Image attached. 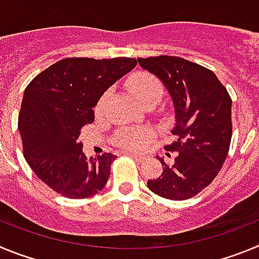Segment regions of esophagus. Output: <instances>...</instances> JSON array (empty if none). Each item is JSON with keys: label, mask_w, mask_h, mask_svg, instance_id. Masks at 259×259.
Returning <instances> with one entry per match:
<instances>
[{"label": "esophagus", "mask_w": 259, "mask_h": 259, "mask_svg": "<svg viewBox=\"0 0 259 259\" xmlns=\"http://www.w3.org/2000/svg\"><path fill=\"white\" fill-rule=\"evenodd\" d=\"M127 154L130 155V157L134 158V159H136L137 162H144V161H145V157H144V155H140V154H134V153H127Z\"/></svg>", "instance_id": "34e87169"}]
</instances>
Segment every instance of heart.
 <instances>
[{
    "label": "heart",
    "instance_id": "heart-1",
    "mask_svg": "<svg viewBox=\"0 0 259 259\" xmlns=\"http://www.w3.org/2000/svg\"><path fill=\"white\" fill-rule=\"evenodd\" d=\"M130 89L134 93L137 101L140 102L149 96L159 95L162 93V87L159 80L152 74L148 72H137L130 79ZM106 102V96L98 102L96 107V113L100 114L102 111ZM153 132L149 128L144 127H135V128H125L119 131L115 136V143L122 148L128 150H141L146 146V144L152 140Z\"/></svg>",
    "mask_w": 259,
    "mask_h": 259
}]
</instances>
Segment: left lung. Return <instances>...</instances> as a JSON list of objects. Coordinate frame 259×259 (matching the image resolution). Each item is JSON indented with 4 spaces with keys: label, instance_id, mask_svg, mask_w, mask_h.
Returning a JSON list of instances; mask_svg holds the SVG:
<instances>
[{
    "label": "left lung",
    "instance_id": "obj_1",
    "mask_svg": "<svg viewBox=\"0 0 259 259\" xmlns=\"http://www.w3.org/2000/svg\"><path fill=\"white\" fill-rule=\"evenodd\" d=\"M137 61L163 83L175 107L171 131L175 141L164 146L175 152V159L166 163L158 158L163 171L148 180V187L167 200H188L211 184L226 161L232 137V100L217 75L197 63L170 56Z\"/></svg>",
    "mask_w": 259,
    "mask_h": 259
}]
</instances>
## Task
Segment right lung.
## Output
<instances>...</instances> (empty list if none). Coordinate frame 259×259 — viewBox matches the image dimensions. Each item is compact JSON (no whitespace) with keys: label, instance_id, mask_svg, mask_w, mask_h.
Here are the masks:
<instances>
[{"label":"right lung","instance_id":"right-lung-1","mask_svg":"<svg viewBox=\"0 0 259 259\" xmlns=\"http://www.w3.org/2000/svg\"><path fill=\"white\" fill-rule=\"evenodd\" d=\"M135 58H66L27 85L18 128L33 172L67 198H88L106 185L116 155L87 158L80 130L95 122L93 107L110 87L136 66Z\"/></svg>","mask_w":259,"mask_h":259}]
</instances>
